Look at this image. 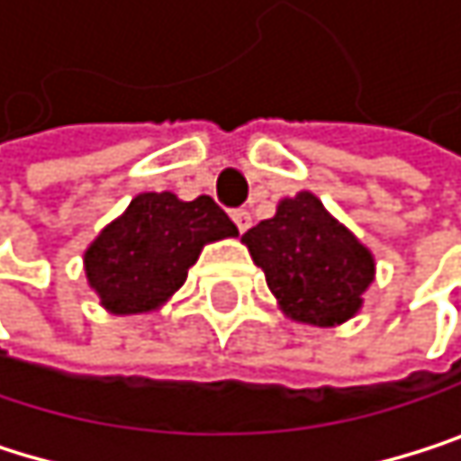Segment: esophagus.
Here are the masks:
<instances>
[{"instance_id": "obj_1", "label": "esophagus", "mask_w": 461, "mask_h": 461, "mask_svg": "<svg viewBox=\"0 0 461 461\" xmlns=\"http://www.w3.org/2000/svg\"><path fill=\"white\" fill-rule=\"evenodd\" d=\"M232 221L238 223L240 232H249V226H251V212L243 210V207H238V210H232Z\"/></svg>"}]
</instances>
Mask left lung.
Returning a JSON list of instances; mask_svg holds the SVG:
<instances>
[{
  "instance_id": "8db88e82",
  "label": "left lung",
  "mask_w": 461,
  "mask_h": 461,
  "mask_svg": "<svg viewBox=\"0 0 461 461\" xmlns=\"http://www.w3.org/2000/svg\"><path fill=\"white\" fill-rule=\"evenodd\" d=\"M243 243L281 311L303 324L348 321L375 278L373 254L311 191L284 199L273 218L249 229Z\"/></svg>"
}]
</instances>
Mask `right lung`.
Wrapping results in <instances>:
<instances>
[{
	"instance_id": "1",
	"label": "right lung",
	"mask_w": 461,
	"mask_h": 461,
	"mask_svg": "<svg viewBox=\"0 0 461 461\" xmlns=\"http://www.w3.org/2000/svg\"><path fill=\"white\" fill-rule=\"evenodd\" d=\"M223 238H238V226L210 196L137 194L88 246L86 278L110 313H148L183 286L202 249Z\"/></svg>"
}]
</instances>
